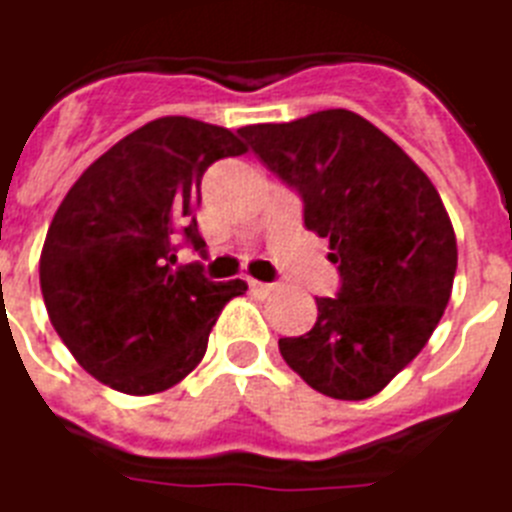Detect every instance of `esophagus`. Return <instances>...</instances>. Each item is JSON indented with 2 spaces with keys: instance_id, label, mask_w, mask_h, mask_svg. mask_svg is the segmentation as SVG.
Returning <instances> with one entry per match:
<instances>
[{
  "instance_id": "esophagus-1",
  "label": "esophagus",
  "mask_w": 512,
  "mask_h": 512,
  "mask_svg": "<svg viewBox=\"0 0 512 512\" xmlns=\"http://www.w3.org/2000/svg\"><path fill=\"white\" fill-rule=\"evenodd\" d=\"M251 291L256 293V296H272V293L277 291L275 283H259V280H251Z\"/></svg>"
}]
</instances>
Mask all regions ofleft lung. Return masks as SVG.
<instances>
[{
  "instance_id": "1",
  "label": "left lung",
  "mask_w": 512,
  "mask_h": 512,
  "mask_svg": "<svg viewBox=\"0 0 512 512\" xmlns=\"http://www.w3.org/2000/svg\"><path fill=\"white\" fill-rule=\"evenodd\" d=\"M304 202L328 240L336 296L304 336L280 339L296 374L336 400H366L417 358L449 304L457 237L441 194L390 136L347 109L237 130Z\"/></svg>"
}]
</instances>
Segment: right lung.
Here are the masks:
<instances>
[{
    "label": "right lung",
    "instance_id": "1",
    "mask_svg": "<svg viewBox=\"0 0 512 512\" xmlns=\"http://www.w3.org/2000/svg\"><path fill=\"white\" fill-rule=\"evenodd\" d=\"M248 146L227 128L160 117L101 154L47 229L39 285L50 323L98 382L128 395L178 384L243 280L176 267L178 237L205 256L194 211L202 173Z\"/></svg>",
    "mask_w": 512,
    "mask_h": 512
}]
</instances>
